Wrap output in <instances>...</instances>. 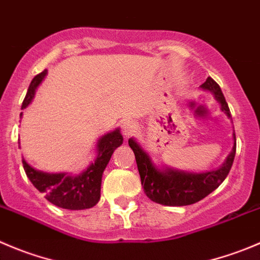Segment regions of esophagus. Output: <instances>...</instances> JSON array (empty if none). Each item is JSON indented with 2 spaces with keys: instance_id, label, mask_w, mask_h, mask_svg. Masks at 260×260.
Listing matches in <instances>:
<instances>
[{
  "instance_id": "obj_1",
  "label": "esophagus",
  "mask_w": 260,
  "mask_h": 260,
  "mask_svg": "<svg viewBox=\"0 0 260 260\" xmlns=\"http://www.w3.org/2000/svg\"><path fill=\"white\" fill-rule=\"evenodd\" d=\"M121 127H122V134L125 135L126 138H128V137H132V135L137 132L138 125L135 121L126 120V121H123L122 125H121Z\"/></svg>"
}]
</instances>
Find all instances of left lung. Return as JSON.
Segmentation results:
<instances>
[{"instance_id":"1","label":"left lung","mask_w":260,"mask_h":260,"mask_svg":"<svg viewBox=\"0 0 260 260\" xmlns=\"http://www.w3.org/2000/svg\"><path fill=\"white\" fill-rule=\"evenodd\" d=\"M200 88L212 93L214 100L221 106V111L231 120L229 105L218 84L208 78ZM234 147L218 169L207 172H189L174 169L170 166H157L153 162L149 153L134 139H128V145L133 149L139 170L142 186L145 195L153 202L169 207L190 206L216 190L229 175L236 154V138L232 134Z\"/></svg>"}]
</instances>
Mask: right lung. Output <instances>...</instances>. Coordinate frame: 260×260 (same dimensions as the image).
<instances>
[{"instance_id":"obj_1","label":"right lung","mask_w":260,"mask_h":260,"mask_svg":"<svg viewBox=\"0 0 260 260\" xmlns=\"http://www.w3.org/2000/svg\"><path fill=\"white\" fill-rule=\"evenodd\" d=\"M46 75L47 70H44L34 76L29 85L21 110L30 105L37 88L41 85ZM21 116H23V112L20 113V117ZM122 142L123 138L121 135L120 127L101 137L97 143V154H95L94 160L78 175L69 174V172L49 174V172L39 171L29 165L25 158H23L24 170L31 184L39 191L43 192L46 195V199L52 204L63 209H70V211L88 209L94 207L100 202L103 171L110 162L111 155L113 154L116 148L122 144Z\"/></svg>"}]
</instances>
